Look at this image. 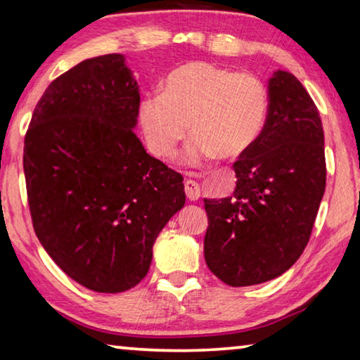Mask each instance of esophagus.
<instances>
[{"mask_svg": "<svg viewBox=\"0 0 360 360\" xmlns=\"http://www.w3.org/2000/svg\"><path fill=\"white\" fill-rule=\"evenodd\" d=\"M184 191H186L187 198H189L191 202H197L198 198H200V186H198V182L195 181L187 179L184 182Z\"/></svg>", "mask_w": 360, "mask_h": 360, "instance_id": "1", "label": "esophagus"}]
</instances>
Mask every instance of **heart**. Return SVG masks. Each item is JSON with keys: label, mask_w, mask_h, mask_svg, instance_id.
<instances>
[{"label": "heart", "mask_w": 360, "mask_h": 360, "mask_svg": "<svg viewBox=\"0 0 360 360\" xmlns=\"http://www.w3.org/2000/svg\"><path fill=\"white\" fill-rule=\"evenodd\" d=\"M269 108L261 79L195 60L176 68L163 83V93H150L139 104V123L153 155L169 158L193 136L186 160L203 165L211 158H237L259 138Z\"/></svg>", "instance_id": "b5f03b06"}]
</instances>
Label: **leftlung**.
<instances>
[{"label": "left lung", "mask_w": 360, "mask_h": 360, "mask_svg": "<svg viewBox=\"0 0 360 360\" xmlns=\"http://www.w3.org/2000/svg\"><path fill=\"white\" fill-rule=\"evenodd\" d=\"M233 171L231 197L203 200V252L216 277L247 287L282 276L303 255L325 192L322 120L292 73L269 79L264 128Z\"/></svg>", "instance_id": "1"}]
</instances>
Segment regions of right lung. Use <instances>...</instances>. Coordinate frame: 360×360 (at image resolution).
<instances>
[{
    "mask_svg": "<svg viewBox=\"0 0 360 360\" xmlns=\"http://www.w3.org/2000/svg\"><path fill=\"white\" fill-rule=\"evenodd\" d=\"M139 102L123 56H99L49 84L25 133L33 229L56 264L93 292L138 285L160 231L186 203L182 176L133 131Z\"/></svg>",
    "mask_w": 360,
    "mask_h": 360,
    "instance_id": "obj_1",
    "label": "right lung"
}]
</instances>
